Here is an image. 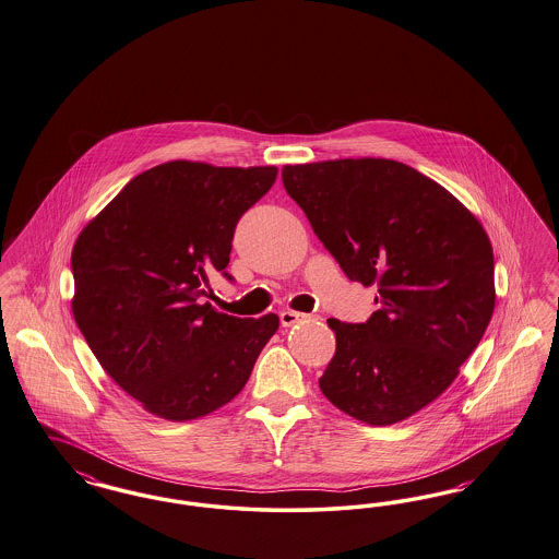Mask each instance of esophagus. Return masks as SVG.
Here are the masks:
<instances>
[{
	"label": "esophagus",
	"mask_w": 559,
	"mask_h": 559,
	"mask_svg": "<svg viewBox=\"0 0 559 559\" xmlns=\"http://www.w3.org/2000/svg\"><path fill=\"white\" fill-rule=\"evenodd\" d=\"M313 316H308V313H299V312H281V324L283 326H293V324H297V322H304V320H312Z\"/></svg>",
	"instance_id": "esophagus-1"
}]
</instances>
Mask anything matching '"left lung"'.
<instances>
[{
    "mask_svg": "<svg viewBox=\"0 0 559 559\" xmlns=\"http://www.w3.org/2000/svg\"><path fill=\"white\" fill-rule=\"evenodd\" d=\"M283 185L343 272L379 287L364 324L329 320V402L359 423H402L435 402L476 349L495 308L487 230L445 187L384 157L283 168Z\"/></svg>",
    "mask_w": 559,
    "mask_h": 559,
    "instance_id": "left-lung-1",
    "label": "left lung"
}]
</instances>
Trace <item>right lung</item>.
I'll return each instance as SVG.
<instances>
[{
    "label": "right lung",
    "mask_w": 559,
    "mask_h": 559,
    "mask_svg": "<svg viewBox=\"0 0 559 559\" xmlns=\"http://www.w3.org/2000/svg\"><path fill=\"white\" fill-rule=\"evenodd\" d=\"M276 166L173 159L134 177L72 249V313L102 368L157 418L187 423L233 402L278 329L207 301L235 226ZM226 274V272H224Z\"/></svg>",
    "instance_id": "1"
}]
</instances>
